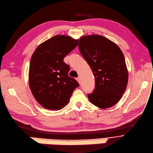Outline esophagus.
Returning a JSON list of instances; mask_svg holds the SVG:
<instances>
[{"label": "esophagus", "instance_id": "1", "mask_svg": "<svg viewBox=\"0 0 153 153\" xmlns=\"http://www.w3.org/2000/svg\"><path fill=\"white\" fill-rule=\"evenodd\" d=\"M76 79L77 80V82H78L79 84H81V78H80L79 76H78V78H76Z\"/></svg>", "mask_w": 153, "mask_h": 153}]
</instances>
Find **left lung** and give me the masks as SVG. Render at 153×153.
<instances>
[{
    "label": "left lung",
    "mask_w": 153,
    "mask_h": 153,
    "mask_svg": "<svg viewBox=\"0 0 153 153\" xmlns=\"http://www.w3.org/2000/svg\"><path fill=\"white\" fill-rule=\"evenodd\" d=\"M78 48L95 78L94 90L88 95L89 101L101 109L114 106L120 100L128 83L122 51L115 42L98 34L83 36Z\"/></svg>",
    "instance_id": "obj_1"
}]
</instances>
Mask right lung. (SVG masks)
<instances>
[{"label": "right lung", "instance_id": "1", "mask_svg": "<svg viewBox=\"0 0 153 153\" xmlns=\"http://www.w3.org/2000/svg\"><path fill=\"white\" fill-rule=\"evenodd\" d=\"M78 43L69 36L56 35L43 42L31 58L28 82L30 90L44 108L60 110L68 104L79 83L68 76L64 57Z\"/></svg>", "mask_w": 153, "mask_h": 153}]
</instances>
